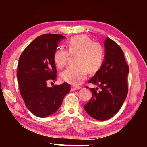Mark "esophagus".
<instances>
[{
	"mask_svg": "<svg viewBox=\"0 0 147 147\" xmlns=\"http://www.w3.org/2000/svg\"><path fill=\"white\" fill-rule=\"evenodd\" d=\"M81 89L80 87H77V86H72L71 87V90L72 91H76L77 89Z\"/></svg>",
	"mask_w": 147,
	"mask_h": 147,
	"instance_id": "obj_1",
	"label": "esophagus"
}]
</instances>
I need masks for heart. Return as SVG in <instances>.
<instances>
[{"mask_svg": "<svg viewBox=\"0 0 147 147\" xmlns=\"http://www.w3.org/2000/svg\"><path fill=\"white\" fill-rule=\"evenodd\" d=\"M68 51L58 48L54 54V61L58 68L65 65L69 56H76V66L69 67L60 74L62 80L74 86H78L85 80L88 71L96 73L101 67L104 59L103 47L98 42H93L86 35H77L67 42Z\"/></svg>", "mask_w": 147, "mask_h": 147, "instance_id": "1", "label": "heart"}]
</instances>
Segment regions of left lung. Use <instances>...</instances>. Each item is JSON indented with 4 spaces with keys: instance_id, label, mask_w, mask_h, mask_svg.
Masks as SVG:
<instances>
[{
    "instance_id": "left-lung-1",
    "label": "left lung",
    "mask_w": 147,
    "mask_h": 147,
    "mask_svg": "<svg viewBox=\"0 0 147 147\" xmlns=\"http://www.w3.org/2000/svg\"><path fill=\"white\" fill-rule=\"evenodd\" d=\"M104 60L100 69L89 83L101 89L89 88L92 97L84 106L89 115L98 121L112 117L121 108L128 94L129 67L123 50L115 41L107 38L104 41Z\"/></svg>"
}]
</instances>
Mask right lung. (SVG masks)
<instances>
[{
	"label": "right lung",
	"mask_w": 147,
	"mask_h": 147,
	"mask_svg": "<svg viewBox=\"0 0 147 147\" xmlns=\"http://www.w3.org/2000/svg\"><path fill=\"white\" fill-rule=\"evenodd\" d=\"M65 37L59 34H44L31 42L19 59L17 81L25 105L38 117H47L55 113L71 90L65 82L49 88L48 82L56 78L54 54Z\"/></svg>",
	"instance_id": "1"
}]
</instances>
